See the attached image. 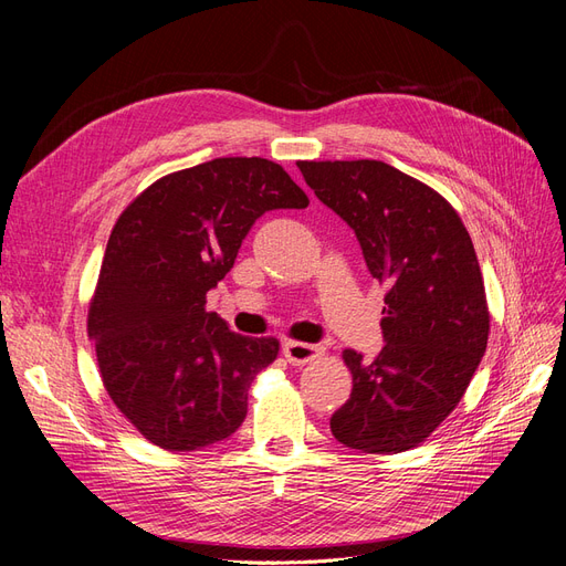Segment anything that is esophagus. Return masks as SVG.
I'll use <instances>...</instances> for the list:
<instances>
[{
	"mask_svg": "<svg viewBox=\"0 0 566 566\" xmlns=\"http://www.w3.org/2000/svg\"><path fill=\"white\" fill-rule=\"evenodd\" d=\"M284 358L289 365L293 367H303V365H310L314 363L316 358H321L323 355V346H316V344H305V342H286L284 348Z\"/></svg>",
	"mask_w": 566,
	"mask_h": 566,
	"instance_id": "1",
	"label": "esophagus"
}]
</instances>
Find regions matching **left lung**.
<instances>
[{"label":"left lung","instance_id":"8db88e82","mask_svg":"<svg viewBox=\"0 0 566 566\" xmlns=\"http://www.w3.org/2000/svg\"><path fill=\"white\" fill-rule=\"evenodd\" d=\"M314 195L355 231L388 286L371 363L346 348L350 399L331 418L350 450L418 448L465 395L486 350L491 314L472 238L440 192L380 160H301Z\"/></svg>","mask_w":566,"mask_h":566}]
</instances>
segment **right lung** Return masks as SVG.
<instances>
[{
  "label": "right lung",
  "mask_w": 566,
  "mask_h": 566,
  "mask_svg": "<svg viewBox=\"0 0 566 566\" xmlns=\"http://www.w3.org/2000/svg\"><path fill=\"white\" fill-rule=\"evenodd\" d=\"M307 203L273 160L216 158L158 178L118 216L86 333L109 399L148 442L195 452L243 424L250 385L280 342L231 333L206 312V293L259 216Z\"/></svg>",
  "instance_id": "1"
}]
</instances>
